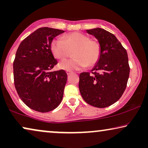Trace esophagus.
I'll return each mask as SVG.
<instances>
[{"label": "esophagus", "instance_id": "1", "mask_svg": "<svg viewBox=\"0 0 148 148\" xmlns=\"http://www.w3.org/2000/svg\"><path fill=\"white\" fill-rule=\"evenodd\" d=\"M71 73H72L71 71H66V74H67V75H71Z\"/></svg>", "mask_w": 148, "mask_h": 148}]
</instances>
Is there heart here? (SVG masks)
<instances>
[{
    "label": "heart",
    "mask_w": 148,
    "mask_h": 148,
    "mask_svg": "<svg viewBox=\"0 0 148 148\" xmlns=\"http://www.w3.org/2000/svg\"><path fill=\"white\" fill-rule=\"evenodd\" d=\"M73 49V56L75 57L60 62L58 64L60 69L71 71L82 69L87 65L94 66L100 56V47L98 42L79 32L66 34L62 40L54 38L50 44V51L58 60L65 59L69 50Z\"/></svg>",
    "instance_id": "b5f03b06"
}]
</instances>
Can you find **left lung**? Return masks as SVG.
Masks as SVG:
<instances>
[{
	"mask_svg": "<svg viewBox=\"0 0 148 148\" xmlns=\"http://www.w3.org/2000/svg\"><path fill=\"white\" fill-rule=\"evenodd\" d=\"M98 40V61L88 72L79 75V88L82 98L91 106L105 108L117 102L127 87L130 72L126 50L114 34L102 28L86 29Z\"/></svg>",
	"mask_w": 148,
	"mask_h": 148,
	"instance_id": "8db88e82",
	"label": "left lung"
}]
</instances>
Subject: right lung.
<instances>
[{"label":"right lung","instance_id":"add662e5","mask_svg":"<svg viewBox=\"0 0 148 148\" xmlns=\"http://www.w3.org/2000/svg\"><path fill=\"white\" fill-rule=\"evenodd\" d=\"M64 31L40 27L19 44L13 62L15 87L21 100L32 110L47 112L55 109L63 97L67 75L52 71L57 64L50 44Z\"/></svg>","mask_w":148,"mask_h":148}]
</instances>
